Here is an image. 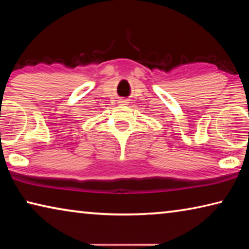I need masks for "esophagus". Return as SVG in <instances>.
Masks as SVG:
<instances>
[{
	"mask_svg": "<svg viewBox=\"0 0 249 249\" xmlns=\"http://www.w3.org/2000/svg\"><path fill=\"white\" fill-rule=\"evenodd\" d=\"M119 103H121V104H123V105H126V104H127L128 102H127V101H126V100H121Z\"/></svg>",
	"mask_w": 249,
	"mask_h": 249,
	"instance_id": "34e87169",
	"label": "esophagus"
}]
</instances>
